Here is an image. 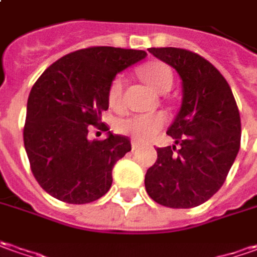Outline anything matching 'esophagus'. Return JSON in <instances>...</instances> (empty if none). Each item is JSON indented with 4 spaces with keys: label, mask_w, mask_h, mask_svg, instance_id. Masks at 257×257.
<instances>
[{
    "label": "esophagus",
    "mask_w": 257,
    "mask_h": 257,
    "mask_svg": "<svg viewBox=\"0 0 257 257\" xmlns=\"http://www.w3.org/2000/svg\"><path fill=\"white\" fill-rule=\"evenodd\" d=\"M139 148H141V144L134 141V142H132V149H134V151H137V149H139Z\"/></svg>",
    "instance_id": "34e87169"
}]
</instances>
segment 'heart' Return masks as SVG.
Here are the masks:
<instances>
[{"label":"heart","instance_id":"1","mask_svg":"<svg viewBox=\"0 0 257 257\" xmlns=\"http://www.w3.org/2000/svg\"><path fill=\"white\" fill-rule=\"evenodd\" d=\"M141 75L146 84H149L158 92H168L173 85V75L171 68L161 61H154L142 68ZM125 88V79L116 75L108 88V101L112 106H118L122 101V93ZM165 125L162 113H138L118 122V131L128 135L138 142H145L154 138Z\"/></svg>","mask_w":257,"mask_h":257}]
</instances>
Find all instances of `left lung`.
Returning <instances> with one entry per match:
<instances>
[{"label":"left lung","instance_id":"1","mask_svg":"<svg viewBox=\"0 0 257 257\" xmlns=\"http://www.w3.org/2000/svg\"><path fill=\"white\" fill-rule=\"evenodd\" d=\"M176 69L183 99L168 135L175 145L156 148L145 175L148 195L173 209L199 206L225 183L240 148V115L232 89L208 59L183 48H149Z\"/></svg>","mask_w":257,"mask_h":257}]
</instances>
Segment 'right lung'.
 Segmentation results:
<instances>
[{
	"label": "right lung",
	"mask_w": 257,
	"mask_h": 257,
	"mask_svg": "<svg viewBox=\"0 0 257 257\" xmlns=\"http://www.w3.org/2000/svg\"><path fill=\"white\" fill-rule=\"evenodd\" d=\"M146 57L145 51L89 47L59 58L32 86L24 125V145L32 175L57 199L84 205L102 198L112 185L113 165L131 151L128 137L109 134L88 139L89 126L109 106L115 75Z\"/></svg>",
	"instance_id": "right-lung-1"
}]
</instances>
